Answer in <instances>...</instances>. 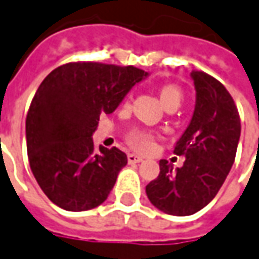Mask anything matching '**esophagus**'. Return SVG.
<instances>
[{
	"label": "esophagus",
	"instance_id": "obj_1",
	"mask_svg": "<svg viewBox=\"0 0 259 259\" xmlns=\"http://www.w3.org/2000/svg\"><path fill=\"white\" fill-rule=\"evenodd\" d=\"M141 157H138V155H135V154H128V162H130V164H138V162H141Z\"/></svg>",
	"mask_w": 259,
	"mask_h": 259
}]
</instances>
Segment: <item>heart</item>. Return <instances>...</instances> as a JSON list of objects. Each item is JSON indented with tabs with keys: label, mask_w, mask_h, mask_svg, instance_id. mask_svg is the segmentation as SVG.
I'll return each instance as SVG.
<instances>
[{
	"label": "heart",
	"mask_w": 259,
	"mask_h": 259,
	"mask_svg": "<svg viewBox=\"0 0 259 259\" xmlns=\"http://www.w3.org/2000/svg\"><path fill=\"white\" fill-rule=\"evenodd\" d=\"M159 97L161 101L165 105L166 108H178L182 102V93L180 91L178 87L175 85H164L159 90ZM157 140V135L147 130L141 128H133L130 133L125 135V141L130 147H133L134 150L138 151H150L154 145V142Z\"/></svg>",
	"instance_id": "obj_1"
}]
</instances>
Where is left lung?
<instances>
[{
    "instance_id": "obj_1",
    "label": "left lung",
    "mask_w": 259,
    "mask_h": 259,
    "mask_svg": "<svg viewBox=\"0 0 259 259\" xmlns=\"http://www.w3.org/2000/svg\"><path fill=\"white\" fill-rule=\"evenodd\" d=\"M197 102L190 125L174 154L184 155L181 168L159 161V175L147 187L151 204L169 215H192L208 205L223 187L235 161L241 135L238 109L218 79L192 71Z\"/></svg>"
}]
</instances>
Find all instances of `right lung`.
I'll return each instance as SVG.
<instances>
[{"instance_id":"1","label":"right lung","mask_w":259,"mask_h":259,"mask_svg":"<svg viewBox=\"0 0 259 259\" xmlns=\"http://www.w3.org/2000/svg\"><path fill=\"white\" fill-rule=\"evenodd\" d=\"M147 72L91 61L51 71L31 101L25 133L31 171L55 205L87 211L101 205L126 165L117 147L95 150L93 134Z\"/></svg>"}]
</instances>
